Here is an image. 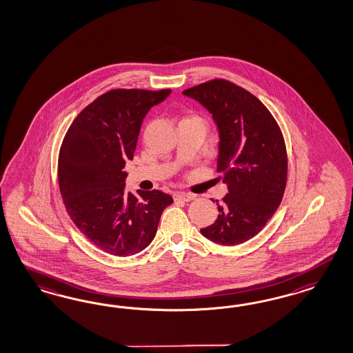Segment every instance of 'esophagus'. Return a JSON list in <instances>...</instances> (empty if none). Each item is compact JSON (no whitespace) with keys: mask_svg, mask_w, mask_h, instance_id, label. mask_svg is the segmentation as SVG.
<instances>
[{"mask_svg":"<svg viewBox=\"0 0 353 353\" xmlns=\"http://www.w3.org/2000/svg\"><path fill=\"white\" fill-rule=\"evenodd\" d=\"M174 201H181V202H190L195 196L192 194H188V192H174L173 194Z\"/></svg>","mask_w":353,"mask_h":353,"instance_id":"34e87169","label":"esophagus"}]
</instances>
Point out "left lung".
<instances>
[{
  "instance_id": "obj_1",
  "label": "left lung",
  "mask_w": 353,
  "mask_h": 353,
  "mask_svg": "<svg viewBox=\"0 0 353 353\" xmlns=\"http://www.w3.org/2000/svg\"><path fill=\"white\" fill-rule=\"evenodd\" d=\"M212 115L219 133L217 172L228 194L214 224L201 229L207 239L235 246L259 234L282 201L288 179L286 148L277 121L256 97L226 80L189 88Z\"/></svg>"
}]
</instances>
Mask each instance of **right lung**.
Instances as JSON below:
<instances>
[{
    "label": "right lung",
    "instance_id": "1",
    "mask_svg": "<svg viewBox=\"0 0 353 353\" xmlns=\"http://www.w3.org/2000/svg\"><path fill=\"white\" fill-rule=\"evenodd\" d=\"M171 92H107L77 115L64 136L58 179L65 210L94 246L114 256L149 246L164 208L173 203L161 190L127 192L123 171L133 159L142 120Z\"/></svg>",
    "mask_w": 353,
    "mask_h": 353
}]
</instances>
